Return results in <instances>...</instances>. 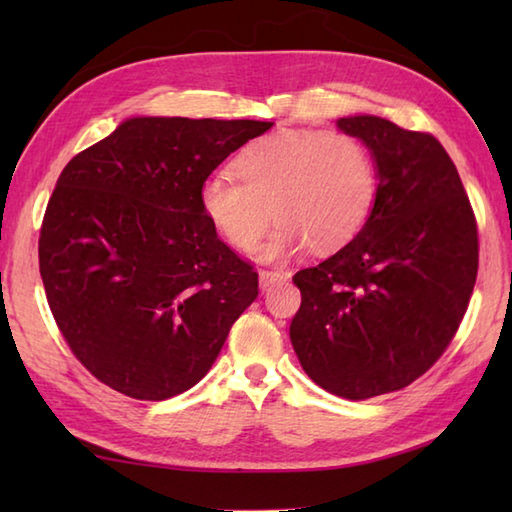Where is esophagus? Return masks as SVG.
<instances>
[{
	"mask_svg": "<svg viewBox=\"0 0 512 512\" xmlns=\"http://www.w3.org/2000/svg\"><path fill=\"white\" fill-rule=\"evenodd\" d=\"M288 275L284 273V270H259V286L262 288H268L277 284V281H284Z\"/></svg>",
	"mask_w": 512,
	"mask_h": 512,
	"instance_id": "obj_1",
	"label": "esophagus"
}]
</instances>
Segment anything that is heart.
I'll use <instances>...</instances> for the list:
<instances>
[{
	"instance_id": "heart-1",
	"label": "heart",
	"mask_w": 512,
	"mask_h": 512,
	"mask_svg": "<svg viewBox=\"0 0 512 512\" xmlns=\"http://www.w3.org/2000/svg\"><path fill=\"white\" fill-rule=\"evenodd\" d=\"M237 176L220 171L200 191L202 211L237 250H250L273 213L277 226L257 257L281 262L310 248H341L376 202V165L352 134L303 129L262 138L239 154Z\"/></svg>"
}]
</instances>
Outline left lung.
I'll return each instance as SVG.
<instances>
[{"instance_id":"1","label":"left lung","mask_w":512,"mask_h":512,"mask_svg":"<svg viewBox=\"0 0 512 512\" xmlns=\"http://www.w3.org/2000/svg\"><path fill=\"white\" fill-rule=\"evenodd\" d=\"M376 165V202L350 244L292 277L295 354L314 383L365 400L413 383L447 350L477 277V226L453 160L431 134L343 116Z\"/></svg>"}]
</instances>
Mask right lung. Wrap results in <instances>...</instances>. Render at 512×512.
<instances>
[{
	"label": "right lung",
	"instance_id": "right-lung-1",
	"mask_svg": "<svg viewBox=\"0 0 512 512\" xmlns=\"http://www.w3.org/2000/svg\"><path fill=\"white\" fill-rule=\"evenodd\" d=\"M266 121L132 116L54 187L39 270L63 339L121 394L167 400L209 372L257 273L202 211L215 167Z\"/></svg>",
	"mask_w": 512,
	"mask_h": 512
}]
</instances>
